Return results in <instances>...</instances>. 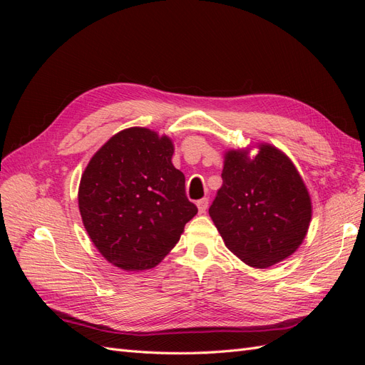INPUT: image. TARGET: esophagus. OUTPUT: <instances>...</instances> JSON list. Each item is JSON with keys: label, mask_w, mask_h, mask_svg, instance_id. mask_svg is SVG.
I'll return each instance as SVG.
<instances>
[{"label": "esophagus", "mask_w": 365, "mask_h": 365, "mask_svg": "<svg viewBox=\"0 0 365 365\" xmlns=\"http://www.w3.org/2000/svg\"><path fill=\"white\" fill-rule=\"evenodd\" d=\"M196 205H197V210H200V213L202 215V213H205V210L208 207V200H207V197H202V200L196 202Z\"/></svg>", "instance_id": "obj_1"}]
</instances>
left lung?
<instances>
[{"mask_svg": "<svg viewBox=\"0 0 365 365\" xmlns=\"http://www.w3.org/2000/svg\"><path fill=\"white\" fill-rule=\"evenodd\" d=\"M228 149L224 184L208 213L225 247L264 269L298 250L312 219V201L292 160L269 143Z\"/></svg>", "mask_w": 365, "mask_h": 365, "instance_id": "obj_1", "label": "left lung"}]
</instances>
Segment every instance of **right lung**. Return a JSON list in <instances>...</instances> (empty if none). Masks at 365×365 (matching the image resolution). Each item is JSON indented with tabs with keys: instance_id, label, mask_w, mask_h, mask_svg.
Instances as JSON below:
<instances>
[{
	"instance_id": "obj_1",
	"label": "right lung",
	"mask_w": 365,
	"mask_h": 365,
	"mask_svg": "<svg viewBox=\"0 0 365 365\" xmlns=\"http://www.w3.org/2000/svg\"><path fill=\"white\" fill-rule=\"evenodd\" d=\"M173 141L148 128L117 132L85 168L77 200L97 251L123 271L155 268L197 208L172 164Z\"/></svg>"
}]
</instances>
